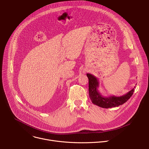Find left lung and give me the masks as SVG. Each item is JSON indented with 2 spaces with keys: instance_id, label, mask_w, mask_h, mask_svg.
I'll return each mask as SVG.
<instances>
[{
  "instance_id": "left-lung-1",
  "label": "left lung",
  "mask_w": 149,
  "mask_h": 149,
  "mask_svg": "<svg viewBox=\"0 0 149 149\" xmlns=\"http://www.w3.org/2000/svg\"><path fill=\"white\" fill-rule=\"evenodd\" d=\"M89 80V95L92 102L100 107L109 109L118 107L127 101L134 92V88H133L125 94L116 97L110 95L108 97L102 96L98 91L99 81L97 77L91 74H87Z\"/></svg>"
}]
</instances>
